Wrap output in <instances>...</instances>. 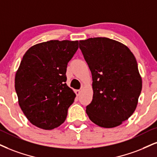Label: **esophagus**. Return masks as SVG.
<instances>
[{
  "label": "esophagus",
  "instance_id": "1",
  "mask_svg": "<svg viewBox=\"0 0 157 157\" xmlns=\"http://www.w3.org/2000/svg\"><path fill=\"white\" fill-rule=\"evenodd\" d=\"M80 92H81V91L79 90H75V94H76L77 96H78L79 94H80Z\"/></svg>",
  "mask_w": 157,
  "mask_h": 157
}]
</instances>
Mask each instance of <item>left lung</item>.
<instances>
[{"label": "left lung", "instance_id": "1", "mask_svg": "<svg viewBox=\"0 0 157 157\" xmlns=\"http://www.w3.org/2000/svg\"><path fill=\"white\" fill-rule=\"evenodd\" d=\"M92 75L93 98L86 107L95 124L112 128L134 113L142 90L135 56L127 46L108 38L79 41Z\"/></svg>", "mask_w": 157, "mask_h": 157}]
</instances>
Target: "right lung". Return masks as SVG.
<instances>
[{"label": "right lung", "mask_w": 157, "mask_h": 157, "mask_svg": "<svg viewBox=\"0 0 157 157\" xmlns=\"http://www.w3.org/2000/svg\"><path fill=\"white\" fill-rule=\"evenodd\" d=\"M78 41L52 40L30 47L15 76L19 105L33 124L52 129L66 119L75 94L66 84L68 62Z\"/></svg>", "instance_id": "add662e5"}]
</instances>
